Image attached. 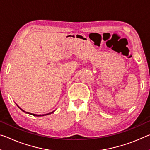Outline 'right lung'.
<instances>
[{
  "label": "right lung",
  "instance_id": "right-lung-1",
  "mask_svg": "<svg viewBox=\"0 0 150 150\" xmlns=\"http://www.w3.org/2000/svg\"><path fill=\"white\" fill-rule=\"evenodd\" d=\"M17 106H18V105H17ZM18 107L22 111L24 112H26V113H27V114H29V115H33V116H45V115H50V114L53 113V112H54V111H53V112H50V113H48V114H45V115H35V114H32V113H30V112H28L24 111V110H22V109L21 108H20L18 106Z\"/></svg>",
  "mask_w": 150,
  "mask_h": 150
}]
</instances>
